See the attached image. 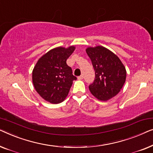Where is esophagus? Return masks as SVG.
<instances>
[{"mask_svg":"<svg viewBox=\"0 0 153 153\" xmlns=\"http://www.w3.org/2000/svg\"><path fill=\"white\" fill-rule=\"evenodd\" d=\"M77 79H78L79 80H81V79H83V76H82V75H81L80 76L77 77Z\"/></svg>","mask_w":153,"mask_h":153,"instance_id":"obj_1","label":"esophagus"}]
</instances>
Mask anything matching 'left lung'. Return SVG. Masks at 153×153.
Listing matches in <instances>:
<instances>
[{
	"instance_id": "1",
	"label": "left lung",
	"mask_w": 153,
	"mask_h": 153,
	"mask_svg": "<svg viewBox=\"0 0 153 153\" xmlns=\"http://www.w3.org/2000/svg\"><path fill=\"white\" fill-rule=\"evenodd\" d=\"M95 71L89 91L99 100L107 101L119 93L126 79V69L117 55L102 46L86 49Z\"/></svg>"
}]
</instances>
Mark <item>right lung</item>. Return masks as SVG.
<instances>
[{
    "label": "right lung",
    "mask_w": 153,
    "mask_h": 153,
    "mask_svg": "<svg viewBox=\"0 0 153 153\" xmlns=\"http://www.w3.org/2000/svg\"><path fill=\"white\" fill-rule=\"evenodd\" d=\"M76 49L57 47L42 56L33 71V82L36 91L47 102L58 104L65 100L77 79L66 60Z\"/></svg>",
    "instance_id": "add662e5"
}]
</instances>
